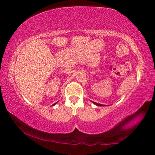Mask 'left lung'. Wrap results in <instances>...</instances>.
Instances as JSON below:
<instances>
[{
  "label": "left lung",
  "mask_w": 155,
  "mask_h": 155,
  "mask_svg": "<svg viewBox=\"0 0 155 155\" xmlns=\"http://www.w3.org/2000/svg\"><path fill=\"white\" fill-rule=\"evenodd\" d=\"M92 103H93V104H95V105H96V106H104V105H103V104H97V103H95V102H92Z\"/></svg>",
  "instance_id": "left-lung-1"
}]
</instances>
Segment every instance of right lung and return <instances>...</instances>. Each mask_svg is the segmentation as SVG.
Segmentation results:
<instances>
[{
	"instance_id": "1",
	"label": "right lung",
	"mask_w": 155,
	"mask_h": 155,
	"mask_svg": "<svg viewBox=\"0 0 155 155\" xmlns=\"http://www.w3.org/2000/svg\"><path fill=\"white\" fill-rule=\"evenodd\" d=\"M56 104H57V103H56ZM53 104V105H52V106H54V105H55V104Z\"/></svg>"
}]
</instances>
